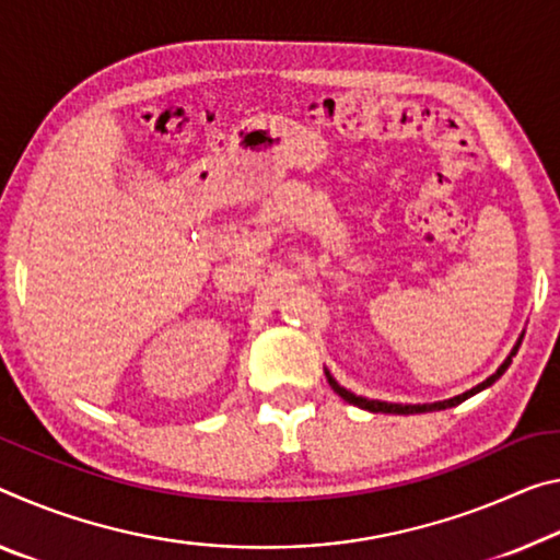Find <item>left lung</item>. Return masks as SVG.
<instances>
[{"mask_svg": "<svg viewBox=\"0 0 560 560\" xmlns=\"http://www.w3.org/2000/svg\"><path fill=\"white\" fill-rule=\"evenodd\" d=\"M518 346L521 343H516V349L511 351V357L505 359L503 363H501V369L495 371L493 376H488L483 384H478L476 388H471V392H466V394H460V396H454V398H448V401H439V404H416V406H404V404H386V401H369V398H361V396H353L351 392H346L343 386H339L336 384V381L328 376V384H331V388L336 394H339L343 401H349V404H353V406H359V408H366V411H374V413H429V411H443V408H451V406H458V404H464L466 398H471L474 394H478V392H483V388H488L491 384H495V381H499L501 376H503V371L511 366V361H513V357H516V351H518Z\"/></svg>", "mask_w": 560, "mask_h": 560, "instance_id": "left-lung-1", "label": "left lung"}]
</instances>
